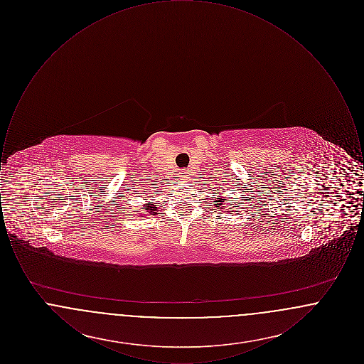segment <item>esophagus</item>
I'll return each mask as SVG.
<instances>
[{
  "instance_id": "1",
  "label": "esophagus",
  "mask_w": 364,
  "mask_h": 364,
  "mask_svg": "<svg viewBox=\"0 0 364 364\" xmlns=\"http://www.w3.org/2000/svg\"><path fill=\"white\" fill-rule=\"evenodd\" d=\"M181 177H187V172H184V171H181Z\"/></svg>"
}]
</instances>
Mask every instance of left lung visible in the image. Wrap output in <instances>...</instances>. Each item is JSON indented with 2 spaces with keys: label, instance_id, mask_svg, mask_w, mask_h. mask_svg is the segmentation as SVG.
Returning <instances> with one entry per match:
<instances>
[{
  "label": "left lung",
  "instance_id": "1",
  "mask_svg": "<svg viewBox=\"0 0 364 364\" xmlns=\"http://www.w3.org/2000/svg\"><path fill=\"white\" fill-rule=\"evenodd\" d=\"M223 200H225V199H223V198H217V200H215V202H217L218 205H223V203H220V202H223Z\"/></svg>",
  "mask_w": 364,
  "mask_h": 364
}]
</instances>
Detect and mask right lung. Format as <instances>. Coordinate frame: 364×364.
Instances as JSON below:
<instances>
[{"label": "right lung", "mask_w": 364, "mask_h": 364, "mask_svg": "<svg viewBox=\"0 0 364 364\" xmlns=\"http://www.w3.org/2000/svg\"><path fill=\"white\" fill-rule=\"evenodd\" d=\"M147 210H151V211H156V206H154V205H153V202H151V203H149V205H147Z\"/></svg>", "instance_id": "right-lung-1"}]
</instances>
